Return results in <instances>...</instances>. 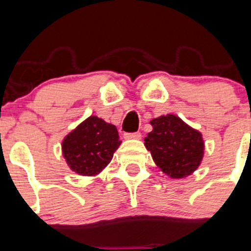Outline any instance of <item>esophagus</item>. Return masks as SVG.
Instances as JSON below:
<instances>
[{
    "mask_svg": "<svg viewBox=\"0 0 251 251\" xmlns=\"http://www.w3.org/2000/svg\"><path fill=\"white\" fill-rule=\"evenodd\" d=\"M142 134L139 132H136V133H126L124 134V138L126 139H141Z\"/></svg>",
    "mask_w": 251,
    "mask_h": 251,
    "instance_id": "esophagus-1",
    "label": "esophagus"
}]
</instances>
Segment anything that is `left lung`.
I'll return each instance as SVG.
<instances>
[{"label":"left lung","instance_id":"obj_1","mask_svg":"<svg viewBox=\"0 0 251 251\" xmlns=\"http://www.w3.org/2000/svg\"><path fill=\"white\" fill-rule=\"evenodd\" d=\"M151 126L153 129L145 138V146L157 167L171 178L194 174L203 158L202 134L175 114L152 119Z\"/></svg>","mask_w":251,"mask_h":251}]
</instances>
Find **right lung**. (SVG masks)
Listing matches in <instances>:
<instances>
[{
  "instance_id": "1",
  "label": "right lung",
  "mask_w": 251,
  "mask_h": 251,
  "mask_svg": "<svg viewBox=\"0 0 251 251\" xmlns=\"http://www.w3.org/2000/svg\"><path fill=\"white\" fill-rule=\"evenodd\" d=\"M121 143L115 126L90 115L64 138L61 150L75 174L97 176L109 165Z\"/></svg>"
}]
</instances>
